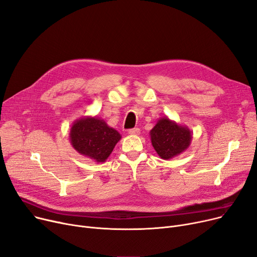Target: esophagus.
<instances>
[{"label": "esophagus", "instance_id": "obj_1", "mask_svg": "<svg viewBox=\"0 0 257 257\" xmlns=\"http://www.w3.org/2000/svg\"><path fill=\"white\" fill-rule=\"evenodd\" d=\"M128 134L130 135H139L140 134V130L138 128V127H135V128H131L130 131H128Z\"/></svg>", "mask_w": 257, "mask_h": 257}]
</instances>
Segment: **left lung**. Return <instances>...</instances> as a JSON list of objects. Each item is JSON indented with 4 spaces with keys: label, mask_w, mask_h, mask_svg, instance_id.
<instances>
[{
    "label": "left lung",
    "mask_w": 257,
    "mask_h": 257,
    "mask_svg": "<svg viewBox=\"0 0 257 257\" xmlns=\"http://www.w3.org/2000/svg\"><path fill=\"white\" fill-rule=\"evenodd\" d=\"M150 135L153 148L164 160L185 152L192 139V133L186 125H181L166 116L157 121Z\"/></svg>",
    "instance_id": "left-lung-1"
}]
</instances>
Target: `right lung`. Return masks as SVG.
Segmentation results:
<instances>
[{
	"mask_svg": "<svg viewBox=\"0 0 257 257\" xmlns=\"http://www.w3.org/2000/svg\"><path fill=\"white\" fill-rule=\"evenodd\" d=\"M69 137L73 149L97 163L105 162L121 139L115 128L108 126L103 119L97 116H84L75 120Z\"/></svg>",
	"mask_w": 257,
	"mask_h": 257,
	"instance_id": "obj_1",
	"label": "right lung"
}]
</instances>
